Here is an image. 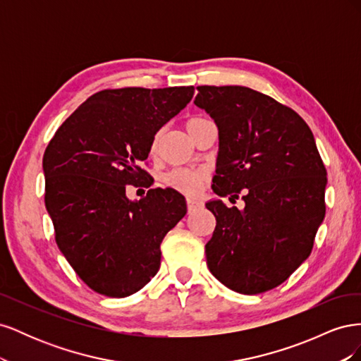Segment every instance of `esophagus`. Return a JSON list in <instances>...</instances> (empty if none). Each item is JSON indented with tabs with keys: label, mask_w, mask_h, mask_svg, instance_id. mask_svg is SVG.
<instances>
[{
	"label": "esophagus",
	"mask_w": 361,
	"mask_h": 361,
	"mask_svg": "<svg viewBox=\"0 0 361 361\" xmlns=\"http://www.w3.org/2000/svg\"><path fill=\"white\" fill-rule=\"evenodd\" d=\"M187 206H188V212H194L195 209H199V207L202 206V202L197 199H188Z\"/></svg>",
	"instance_id": "1"
}]
</instances>
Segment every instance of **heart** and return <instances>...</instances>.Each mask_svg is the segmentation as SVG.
I'll use <instances>...</instances> for the list:
<instances>
[{"label":"heart","mask_w":361,"mask_h":361,"mask_svg":"<svg viewBox=\"0 0 361 361\" xmlns=\"http://www.w3.org/2000/svg\"><path fill=\"white\" fill-rule=\"evenodd\" d=\"M202 120H206L203 117H192L187 122V129L191 128L192 125L202 122ZM158 138L159 135L155 137L154 143H152V150H155L158 146ZM203 180V173L202 171H195V170H174L169 173L164 182L169 187L178 190L183 194H195L200 188V183Z\"/></svg>","instance_id":"b5f03b06"}]
</instances>
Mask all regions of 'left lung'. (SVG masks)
<instances>
[{"instance_id": "1", "label": "left lung", "mask_w": 361, "mask_h": 361, "mask_svg": "<svg viewBox=\"0 0 361 361\" xmlns=\"http://www.w3.org/2000/svg\"><path fill=\"white\" fill-rule=\"evenodd\" d=\"M194 104L218 128L214 192H244V209L206 203L216 220L206 262L239 293L267 292L310 256L325 216L326 171L307 123L272 97L241 85H200Z\"/></svg>"}]
</instances>
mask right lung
Instances as JSON below:
<instances>
[{
  "instance_id": "add662e5",
  "label": "right lung",
  "mask_w": 361,
  "mask_h": 361,
  "mask_svg": "<svg viewBox=\"0 0 361 361\" xmlns=\"http://www.w3.org/2000/svg\"><path fill=\"white\" fill-rule=\"evenodd\" d=\"M194 87H126L90 96L64 120L43 155L45 204L56 241L93 290L125 298L161 265V243L187 214L173 188L130 200L126 185L147 183L141 170L155 134L190 104Z\"/></svg>"
}]
</instances>
